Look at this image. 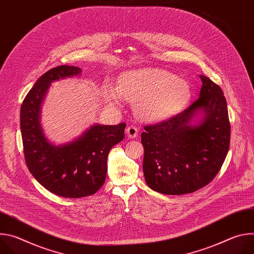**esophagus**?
Masks as SVG:
<instances>
[{
    "label": "esophagus",
    "mask_w": 254,
    "mask_h": 254,
    "mask_svg": "<svg viewBox=\"0 0 254 254\" xmlns=\"http://www.w3.org/2000/svg\"><path fill=\"white\" fill-rule=\"evenodd\" d=\"M137 132H138V129L135 127H132V126H129L127 127V134L128 137L130 138H134L137 136Z\"/></svg>",
    "instance_id": "1"
}]
</instances>
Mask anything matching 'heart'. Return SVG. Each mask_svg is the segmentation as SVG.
I'll return each instance as SVG.
<instances>
[{
  "mask_svg": "<svg viewBox=\"0 0 254 254\" xmlns=\"http://www.w3.org/2000/svg\"><path fill=\"white\" fill-rule=\"evenodd\" d=\"M104 100L111 105L120 98L133 102L135 117L149 124L162 123L183 112L192 98L189 82L158 67H142L122 72L115 89L105 87Z\"/></svg>",
  "mask_w": 254,
  "mask_h": 254,
  "instance_id": "obj_1",
  "label": "heart"
}]
</instances>
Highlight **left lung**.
I'll return each mask as SVG.
<instances>
[{"label":"left lung","mask_w":254,"mask_h":254,"mask_svg":"<svg viewBox=\"0 0 254 254\" xmlns=\"http://www.w3.org/2000/svg\"><path fill=\"white\" fill-rule=\"evenodd\" d=\"M199 98L163 123L144 127L142 171L148 186L166 195L193 193L221 169L230 143L227 103L219 85L200 75ZM198 114L202 118L191 121Z\"/></svg>","instance_id":"1"}]
</instances>
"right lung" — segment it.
<instances>
[{
    "mask_svg": "<svg viewBox=\"0 0 254 254\" xmlns=\"http://www.w3.org/2000/svg\"><path fill=\"white\" fill-rule=\"evenodd\" d=\"M81 69L61 65L48 70L26 95L20 113L26 165L38 182L51 193L65 198L95 194L103 185L111 149L125 137L126 124L93 125L74 140L51 143L40 124L41 104L50 84L77 76Z\"/></svg>",
    "mask_w": 254,
    "mask_h": 254,
    "instance_id": "obj_1",
    "label": "right lung"
}]
</instances>
